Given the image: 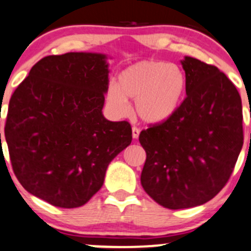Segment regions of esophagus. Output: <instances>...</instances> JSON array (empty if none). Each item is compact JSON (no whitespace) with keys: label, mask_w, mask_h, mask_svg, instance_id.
Wrapping results in <instances>:
<instances>
[{"label":"esophagus","mask_w":251,"mask_h":251,"mask_svg":"<svg viewBox=\"0 0 251 251\" xmlns=\"http://www.w3.org/2000/svg\"><path fill=\"white\" fill-rule=\"evenodd\" d=\"M131 131H133V138L138 139L139 135H140V129H139L138 126H133Z\"/></svg>","instance_id":"obj_1"}]
</instances>
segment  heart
I'll use <instances>...</instances> for the list:
<instances>
[{"label":"heart","mask_w":251,"mask_h":251,"mask_svg":"<svg viewBox=\"0 0 251 251\" xmlns=\"http://www.w3.org/2000/svg\"><path fill=\"white\" fill-rule=\"evenodd\" d=\"M187 78L176 64L144 60L123 70L118 87L110 84L106 100L117 115L129 112V100H135V112L147 123H161L172 117L185 97Z\"/></svg>","instance_id":"obj_1"}]
</instances>
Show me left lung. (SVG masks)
I'll return each mask as SVG.
<instances>
[{
  "label": "left lung",
  "instance_id": "1",
  "mask_svg": "<svg viewBox=\"0 0 251 251\" xmlns=\"http://www.w3.org/2000/svg\"><path fill=\"white\" fill-rule=\"evenodd\" d=\"M186 98L164 122L141 130V185L167 209L213 200L231 177L243 146L242 100L216 66L186 56Z\"/></svg>",
  "mask_w": 251,
  "mask_h": 251
}]
</instances>
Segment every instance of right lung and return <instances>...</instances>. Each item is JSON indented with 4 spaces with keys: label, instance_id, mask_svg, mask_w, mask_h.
<instances>
[{
    "label": "right lung",
    "instance_id": "right-lung-1",
    "mask_svg": "<svg viewBox=\"0 0 251 251\" xmlns=\"http://www.w3.org/2000/svg\"><path fill=\"white\" fill-rule=\"evenodd\" d=\"M105 58L45 56L9 100L4 136L13 172L27 192L54 206L84 205L101 188L110 162L133 139L130 123L102 116Z\"/></svg>",
    "mask_w": 251,
    "mask_h": 251
}]
</instances>
